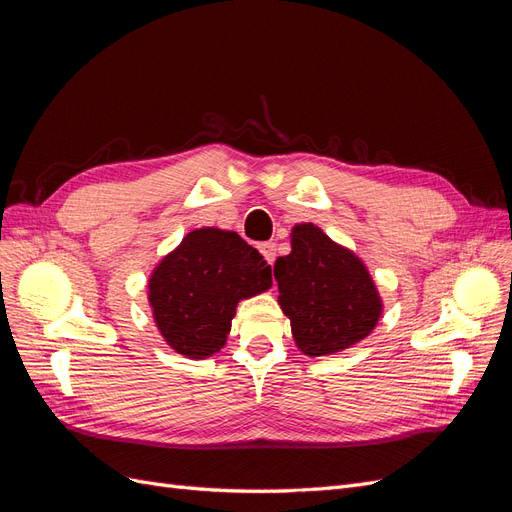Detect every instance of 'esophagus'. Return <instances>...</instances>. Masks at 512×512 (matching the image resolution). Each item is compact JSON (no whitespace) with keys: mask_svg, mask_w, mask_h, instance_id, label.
<instances>
[{"mask_svg":"<svg viewBox=\"0 0 512 512\" xmlns=\"http://www.w3.org/2000/svg\"><path fill=\"white\" fill-rule=\"evenodd\" d=\"M275 252H277V245L273 241H267V243L260 245V254L265 256L269 265H273V262H275Z\"/></svg>","mask_w":512,"mask_h":512,"instance_id":"34e87169","label":"esophagus"}]
</instances>
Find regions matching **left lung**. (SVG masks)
<instances>
[{
  "instance_id": "8db88e82",
  "label": "left lung",
  "mask_w": 512,
  "mask_h": 512,
  "mask_svg": "<svg viewBox=\"0 0 512 512\" xmlns=\"http://www.w3.org/2000/svg\"><path fill=\"white\" fill-rule=\"evenodd\" d=\"M280 307L307 356L346 350L374 331L382 301L363 262L314 224L292 228V252L275 260Z\"/></svg>"
}]
</instances>
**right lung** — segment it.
I'll return each instance as SVG.
<instances>
[{
	"label": "right lung",
	"mask_w": 512,
	"mask_h": 512,
	"mask_svg": "<svg viewBox=\"0 0 512 512\" xmlns=\"http://www.w3.org/2000/svg\"><path fill=\"white\" fill-rule=\"evenodd\" d=\"M271 288V267L237 232L198 228L185 235L149 280V303L168 346L207 359L226 344L237 303Z\"/></svg>",
	"instance_id": "add662e5"
}]
</instances>
